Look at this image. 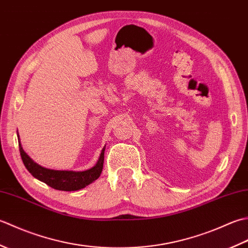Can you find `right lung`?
<instances>
[{
	"label": "right lung",
	"mask_w": 248,
	"mask_h": 248,
	"mask_svg": "<svg viewBox=\"0 0 248 248\" xmlns=\"http://www.w3.org/2000/svg\"><path fill=\"white\" fill-rule=\"evenodd\" d=\"M17 135L21 159H22L26 170L31 173V176L34 178L38 179L41 182L48 184L51 187L59 189V191H78V189L84 188L85 186H89L91 183H93L94 180H97L100 175H101L104 163L105 146L102 148L101 154H100L96 164L92 168H89V170L83 171L55 170L40 166L39 164H37L36 162L31 160L22 148L18 132Z\"/></svg>",
	"instance_id": "right-lung-1"
}]
</instances>
